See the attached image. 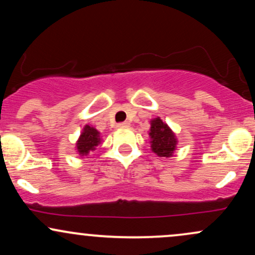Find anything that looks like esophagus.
Masks as SVG:
<instances>
[{"instance_id":"esophagus-1","label":"esophagus","mask_w":255,"mask_h":255,"mask_svg":"<svg viewBox=\"0 0 255 255\" xmlns=\"http://www.w3.org/2000/svg\"><path fill=\"white\" fill-rule=\"evenodd\" d=\"M119 128H128L129 127V124L128 122H121V124L118 125Z\"/></svg>"}]
</instances>
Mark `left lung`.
I'll use <instances>...</instances> for the list:
<instances>
[{
    "label": "left lung",
    "instance_id": "8db88e82",
    "mask_svg": "<svg viewBox=\"0 0 255 255\" xmlns=\"http://www.w3.org/2000/svg\"><path fill=\"white\" fill-rule=\"evenodd\" d=\"M151 150L159 157H171L176 148L177 139L169 126L159 118L151 121Z\"/></svg>",
    "mask_w": 255,
    "mask_h": 255
}]
</instances>
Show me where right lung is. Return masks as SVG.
<instances>
[{"label": "right lung", "instance_id": "add662e5", "mask_svg": "<svg viewBox=\"0 0 255 255\" xmlns=\"http://www.w3.org/2000/svg\"><path fill=\"white\" fill-rule=\"evenodd\" d=\"M101 144V136L99 131L96 128L86 125L84 127L83 133L77 141V150L80 156H87L90 151L96 150V146Z\"/></svg>", "mask_w": 255, "mask_h": 255}]
</instances>
